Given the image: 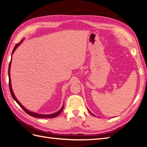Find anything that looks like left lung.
Masks as SVG:
<instances>
[{"instance_id":"left-lung-1","label":"left lung","mask_w":147,"mask_h":147,"mask_svg":"<svg viewBox=\"0 0 147 147\" xmlns=\"http://www.w3.org/2000/svg\"><path fill=\"white\" fill-rule=\"evenodd\" d=\"M89 112H90V113H91V112H90V111H89ZM92 115H94V114H92Z\"/></svg>"}]
</instances>
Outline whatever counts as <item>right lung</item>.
Returning <instances> with one entry per match:
<instances>
[{"label":"right lung","mask_w":147,"mask_h":147,"mask_svg":"<svg viewBox=\"0 0 147 147\" xmlns=\"http://www.w3.org/2000/svg\"><path fill=\"white\" fill-rule=\"evenodd\" d=\"M23 41V40H22ZM22 41H21L19 43H17L16 44V46H15L13 50L12 51V55L13 53V52L15 51V50H16V48L19 46V45L21 44V43L22 42ZM11 62H12V58H11V60H10V64H9V89H10V93H11V95H12V97L13 98V99L16 101L17 103L19 105V106L22 108V109H23L27 114H28V115H31L32 117H38V118H53V117H55L58 116L60 113L61 112V111H63V106L62 107V108L60 109L59 111H58L56 113H54V114H48V115H43V114H37V113H35V112H30L28 110H27V109H25L22 105L19 102V101H18L17 100V99L16 97V96H15L13 92V91H12V86H11V80H10V66H11Z\"/></svg>","instance_id":"1"}]
</instances>
